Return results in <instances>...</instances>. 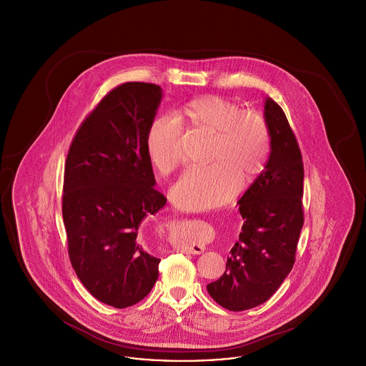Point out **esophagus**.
<instances>
[{
    "label": "esophagus",
    "instance_id": "34e87169",
    "mask_svg": "<svg viewBox=\"0 0 366 366\" xmlns=\"http://www.w3.org/2000/svg\"><path fill=\"white\" fill-rule=\"evenodd\" d=\"M184 251L188 252V254H202L204 251V247L202 244H187L184 247Z\"/></svg>",
    "mask_w": 366,
    "mask_h": 366
}]
</instances>
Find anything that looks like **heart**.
I'll return each instance as SVG.
<instances>
[{
	"instance_id": "heart-1",
	"label": "heart",
	"mask_w": 366,
	"mask_h": 366,
	"mask_svg": "<svg viewBox=\"0 0 366 366\" xmlns=\"http://www.w3.org/2000/svg\"><path fill=\"white\" fill-rule=\"evenodd\" d=\"M192 127L212 134L206 167L189 169L172 189V200L184 211H204L227 203L263 172L270 154V130L263 115L242 109L221 96H202L182 107ZM182 130L172 117H157L147 133V152L162 175L182 163Z\"/></svg>"
}]
</instances>
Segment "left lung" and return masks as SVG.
I'll return each instance as SVG.
<instances>
[{
	"label": "left lung",
	"mask_w": 366,
	"mask_h": 366,
	"mask_svg": "<svg viewBox=\"0 0 366 366\" xmlns=\"http://www.w3.org/2000/svg\"><path fill=\"white\" fill-rule=\"evenodd\" d=\"M270 155L237 202L244 224L225 273L207 285L222 307L243 312L264 303L290 274L303 227V163L292 129L276 102L264 99Z\"/></svg>",
	"instance_id": "obj_1"
}]
</instances>
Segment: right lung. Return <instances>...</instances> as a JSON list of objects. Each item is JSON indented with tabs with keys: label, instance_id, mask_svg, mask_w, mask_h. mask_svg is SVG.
<instances>
[{
	"label": "right lung",
	"instance_id": "add662e5",
	"mask_svg": "<svg viewBox=\"0 0 366 366\" xmlns=\"http://www.w3.org/2000/svg\"><path fill=\"white\" fill-rule=\"evenodd\" d=\"M163 97L154 84L111 90L72 139L66 160L63 219L71 264L87 291L117 309L133 306L157 282L160 259L139 229L166 204L147 152Z\"/></svg>",
	"mask_w": 366,
	"mask_h": 366
}]
</instances>
